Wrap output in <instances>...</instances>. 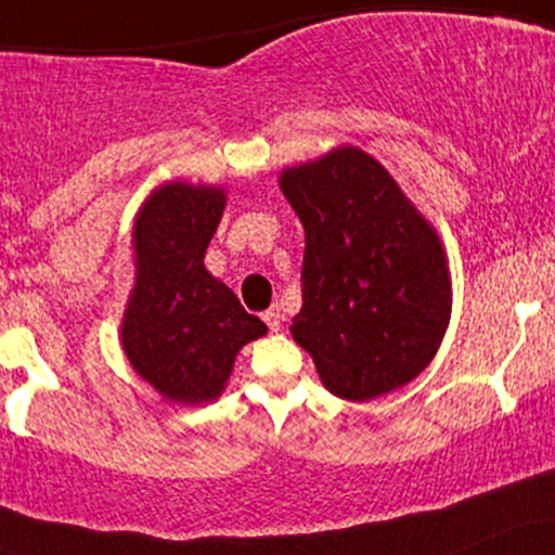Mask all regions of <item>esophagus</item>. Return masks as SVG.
<instances>
[{"label":"esophagus","instance_id":"esophagus-1","mask_svg":"<svg viewBox=\"0 0 555 555\" xmlns=\"http://www.w3.org/2000/svg\"><path fill=\"white\" fill-rule=\"evenodd\" d=\"M263 323L269 326V331H279L282 328V313H279V308H269L263 313Z\"/></svg>","mask_w":555,"mask_h":555}]
</instances>
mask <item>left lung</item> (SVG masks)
I'll return each mask as SVG.
<instances>
[{
  "label": "left lung",
  "mask_w": 555,
  "mask_h": 555,
  "mask_svg": "<svg viewBox=\"0 0 555 555\" xmlns=\"http://www.w3.org/2000/svg\"><path fill=\"white\" fill-rule=\"evenodd\" d=\"M305 229L302 308L292 336L336 397L367 401L428 367L451 313L443 247L391 175L344 145L286 169Z\"/></svg>",
  "instance_id": "8db88e82"
}]
</instances>
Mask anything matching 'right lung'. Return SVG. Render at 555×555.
Returning a JSON list of instances; mask_svg holds the SVG:
<instances>
[{"label": "right lung", "mask_w": 555, "mask_h": 555, "mask_svg": "<svg viewBox=\"0 0 555 555\" xmlns=\"http://www.w3.org/2000/svg\"><path fill=\"white\" fill-rule=\"evenodd\" d=\"M221 214V190L169 182L135 221L138 279L122 347L162 397L182 404L219 397L242 344L266 334V323L203 266Z\"/></svg>", "instance_id": "right-lung-1"}]
</instances>
